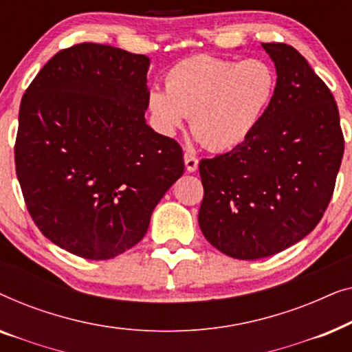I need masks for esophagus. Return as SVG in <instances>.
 Listing matches in <instances>:
<instances>
[{"label":"esophagus","instance_id":"obj_1","mask_svg":"<svg viewBox=\"0 0 352 352\" xmlns=\"http://www.w3.org/2000/svg\"><path fill=\"white\" fill-rule=\"evenodd\" d=\"M184 163H186V170L189 173H194L197 171V168H199V158L190 152L184 153Z\"/></svg>","mask_w":352,"mask_h":352}]
</instances>
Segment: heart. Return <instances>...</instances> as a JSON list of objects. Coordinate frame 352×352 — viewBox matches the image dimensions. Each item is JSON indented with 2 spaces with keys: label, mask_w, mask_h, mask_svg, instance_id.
<instances>
[{
  "label": "heart",
  "mask_w": 352,
  "mask_h": 352,
  "mask_svg": "<svg viewBox=\"0 0 352 352\" xmlns=\"http://www.w3.org/2000/svg\"><path fill=\"white\" fill-rule=\"evenodd\" d=\"M153 88L147 107L153 126L175 136L190 117L192 133L210 151L240 146L263 122L277 94L276 69L266 60L200 54L177 62Z\"/></svg>",
  "instance_id": "obj_1"
}]
</instances>
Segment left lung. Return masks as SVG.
I'll return each mask as SVG.
<instances>
[{
  "mask_svg": "<svg viewBox=\"0 0 352 352\" xmlns=\"http://www.w3.org/2000/svg\"><path fill=\"white\" fill-rule=\"evenodd\" d=\"M276 65V99L252 136L200 162L199 224L221 253L261 259L319 224L335 189L344 139L333 94L295 47L261 43Z\"/></svg>",
  "mask_w": 352,
  "mask_h": 352,
  "instance_id": "left-lung-1",
  "label": "left lung"
}]
</instances>
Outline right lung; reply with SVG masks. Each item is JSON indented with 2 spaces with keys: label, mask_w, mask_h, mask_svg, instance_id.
Listing matches in <instances>:
<instances>
[{
  "label": "right lung",
  "mask_w": 352,
  "mask_h": 352,
  "mask_svg": "<svg viewBox=\"0 0 352 352\" xmlns=\"http://www.w3.org/2000/svg\"><path fill=\"white\" fill-rule=\"evenodd\" d=\"M151 59L81 43L52 57L23 94L16 173L43 235L85 259L141 242L184 173L182 148L146 123Z\"/></svg>",
  "instance_id": "add662e5"
}]
</instances>
